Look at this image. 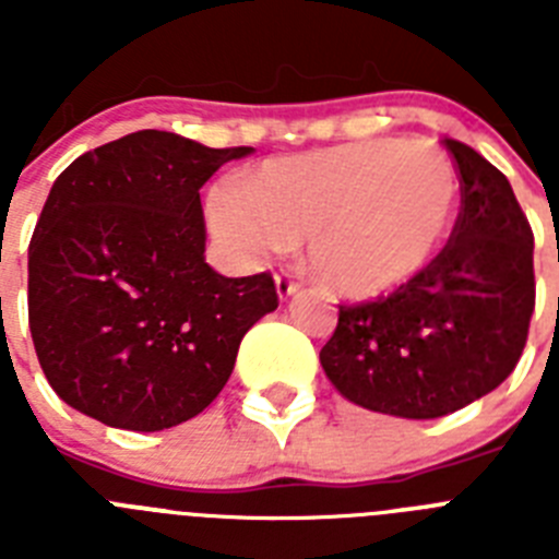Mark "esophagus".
Returning a JSON list of instances; mask_svg holds the SVG:
<instances>
[{
  "mask_svg": "<svg viewBox=\"0 0 559 559\" xmlns=\"http://www.w3.org/2000/svg\"><path fill=\"white\" fill-rule=\"evenodd\" d=\"M299 288H302V283H296L294 274H288V271H280V274H276V294H280V299H288V296H294Z\"/></svg>",
  "mask_w": 559,
  "mask_h": 559,
  "instance_id": "34e87169",
  "label": "esophagus"
}]
</instances>
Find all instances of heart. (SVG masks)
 <instances>
[{
    "mask_svg": "<svg viewBox=\"0 0 559 559\" xmlns=\"http://www.w3.org/2000/svg\"><path fill=\"white\" fill-rule=\"evenodd\" d=\"M456 195V167L439 145L369 140L265 162L243 187L212 192L210 218L243 260L308 237L330 288L378 296L431 263Z\"/></svg>",
    "mask_w": 559,
    "mask_h": 559,
    "instance_id": "obj_1",
    "label": "heart"
}]
</instances>
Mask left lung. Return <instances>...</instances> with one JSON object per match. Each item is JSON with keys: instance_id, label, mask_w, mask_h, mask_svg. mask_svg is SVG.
Returning <instances> with one entry per match:
<instances>
[{"instance_id": "left-lung-1", "label": "left lung", "mask_w": 559, "mask_h": 559, "mask_svg": "<svg viewBox=\"0 0 559 559\" xmlns=\"http://www.w3.org/2000/svg\"><path fill=\"white\" fill-rule=\"evenodd\" d=\"M451 240L389 296L341 305L319 353L330 383L369 412L433 419L471 406L521 360L535 310V235L510 181L459 140Z\"/></svg>"}]
</instances>
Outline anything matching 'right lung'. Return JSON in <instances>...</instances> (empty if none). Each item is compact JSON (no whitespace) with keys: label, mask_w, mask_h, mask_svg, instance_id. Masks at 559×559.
Returning a JSON list of instances; mask_svg holds the SVG:
<instances>
[{"label":"right lung","mask_w":559,"mask_h":559,"mask_svg":"<svg viewBox=\"0 0 559 559\" xmlns=\"http://www.w3.org/2000/svg\"><path fill=\"white\" fill-rule=\"evenodd\" d=\"M249 153L151 128L58 176L29 240L27 313L67 406L162 431L218 397L243 335L280 305L269 271L231 280L204 260L199 190Z\"/></svg>","instance_id":"obj_1"}]
</instances>
